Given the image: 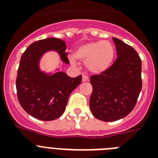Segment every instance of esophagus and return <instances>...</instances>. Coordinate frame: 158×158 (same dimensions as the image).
<instances>
[{"label": "esophagus", "instance_id": "esophagus-1", "mask_svg": "<svg viewBox=\"0 0 158 158\" xmlns=\"http://www.w3.org/2000/svg\"><path fill=\"white\" fill-rule=\"evenodd\" d=\"M89 81V77L87 76V75H83L82 76V81L85 82V81Z\"/></svg>", "mask_w": 158, "mask_h": 158}]
</instances>
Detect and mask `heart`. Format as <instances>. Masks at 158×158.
<instances>
[{
	"mask_svg": "<svg viewBox=\"0 0 158 158\" xmlns=\"http://www.w3.org/2000/svg\"><path fill=\"white\" fill-rule=\"evenodd\" d=\"M115 48L109 41H94L79 46L75 51L74 57L85 62V66L93 73H101L112 64ZM72 63H74L72 60Z\"/></svg>",
	"mask_w": 158,
	"mask_h": 158,
	"instance_id": "obj_1",
	"label": "heart"
}]
</instances>
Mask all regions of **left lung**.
<instances>
[{"mask_svg":"<svg viewBox=\"0 0 158 158\" xmlns=\"http://www.w3.org/2000/svg\"><path fill=\"white\" fill-rule=\"evenodd\" d=\"M113 40L118 58L106 70L90 77V109L94 117L102 121L126 117L135 107L142 89L139 56L122 40L115 37Z\"/></svg>","mask_w":158,"mask_h":158,"instance_id":"1","label":"left lung"}]
</instances>
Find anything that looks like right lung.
Segmentation results:
<instances>
[{"label":"right lung","instance_id":"obj_1","mask_svg":"<svg viewBox=\"0 0 158 158\" xmlns=\"http://www.w3.org/2000/svg\"><path fill=\"white\" fill-rule=\"evenodd\" d=\"M66 43L59 38H46L32 43L22 55L16 77L18 100L23 110L41 121H52L64 113L72 92L82 76L70 77L66 73H46L39 67L43 55L56 51L63 63L69 64Z\"/></svg>","mask_w":158,"mask_h":158}]
</instances>
